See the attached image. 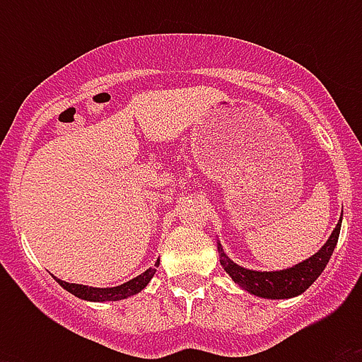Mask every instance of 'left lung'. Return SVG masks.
<instances>
[{
  "label": "left lung",
  "instance_id": "obj_1",
  "mask_svg": "<svg viewBox=\"0 0 362 362\" xmlns=\"http://www.w3.org/2000/svg\"><path fill=\"white\" fill-rule=\"evenodd\" d=\"M340 226H342V218L334 227V231L325 242V246H321L317 253L312 257L303 261V263L295 264L291 269L276 270V272H259V270H250L244 267H238L233 263L231 259L223 253L221 244H218V252H220V263L226 269V272L233 278L235 284L244 289V291L252 293L255 297L263 298H291L304 293L312 284H314L320 274L325 270L329 259H331L334 247H337L338 237H340Z\"/></svg>",
  "mask_w": 362,
  "mask_h": 362
}]
</instances>
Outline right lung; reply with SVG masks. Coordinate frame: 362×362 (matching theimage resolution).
Returning a JSON list of instances; mask_svg holds the SVG:
<instances>
[{"label":"right lung","instance_id":"obj_1","mask_svg":"<svg viewBox=\"0 0 362 362\" xmlns=\"http://www.w3.org/2000/svg\"><path fill=\"white\" fill-rule=\"evenodd\" d=\"M159 264V261L153 264V269L144 270L142 274H139L133 280L125 281L122 286L116 287H88V286H78V284H69V281L58 280V284L64 289H67L69 293H73L75 297L84 298V300H92V303H103V300H122V298H127L131 295H136L141 293L144 287L148 286V281L152 280L153 274H156V267Z\"/></svg>","mask_w":362,"mask_h":362}]
</instances>
